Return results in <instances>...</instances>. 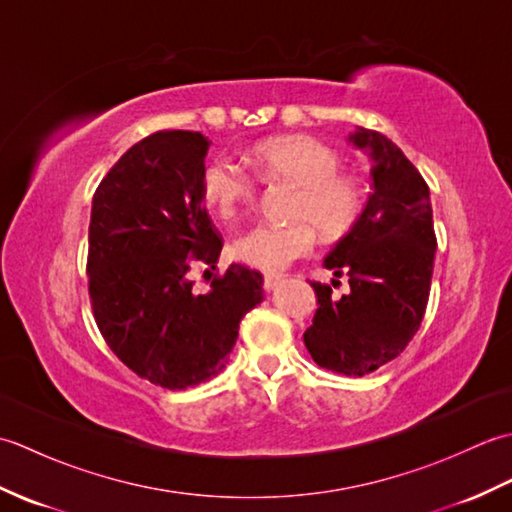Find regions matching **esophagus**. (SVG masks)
Wrapping results in <instances>:
<instances>
[{
	"instance_id": "1",
	"label": "esophagus",
	"mask_w": 512,
	"mask_h": 512,
	"mask_svg": "<svg viewBox=\"0 0 512 512\" xmlns=\"http://www.w3.org/2000/svg\"><path fill=\"white\" fill-rule=\"evenodd\" d=\"M281 281H284V277L281 275H264V290H275Z\"/></svg>"
}]
</instances>
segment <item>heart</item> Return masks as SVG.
<instances>
[{"label":"heart","mask_w":512,"mask_h":512,"mask_svg":"<svg viewBox=\"0 0 512 512\" xmlns=\"http://www.w3.org/2000/svg\"><path fill=\"white\" fill-rule=\"evenodd\" d=\"M248 162L266 182L297 184L292 217L284 226H257L242 235L233 253L244 264L279 273L317 246V223L330 242L352 231L363 211L365 189L352 171L339 169V151L306 134L270 136L248 151ZM202 198L211 209L235 220L255 204V184L231 160H213L202 173Z\"/></svg>","instance_id":"b5f03b06"}]
</instances>
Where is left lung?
Masks as SVG:
<instances>
[{
  "label": "left lung",
  "instance_id": "1",
  "mask_svg": "<svg viewBox=\"0 0 512 512\" xmlns=\"http://www.w3.org/2000/svg\"><path fill=\"white\" fill-rule=\"evenodd\" d=\"M347 140L369 158V193L361 217L323 259L350 292L312 284L317 314L303 334L319 367L365 376L405 350L429 301L436 233L429 187L400 147L372 129L356 127ZM334 281V279H332Z\"/></svg>",
  "mask_w": 512,
  "mask_h": 512
}]
</instances>
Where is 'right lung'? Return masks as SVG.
Segmentation results:
<instances>
[{
    "instance_id": "obj_1",
    "label": "right lung",
    "mask_w": 512,
    "mask_h": 512,
    "mask_svg": "<svg viewBox=\"0 0 512 512\" xmlns=\"http://www.w3.org/2000/svg\"><path fill=\"white\" fill-rule=\"evenodd\" d=\"M211 140L156 132L127 149L103 178L90 217V297L110 350L165 389L211 380L228 363L239 321L264 299V277L233 264L195 295L193 264L222 253L202 198Z\"/></svg>"
}]
</instances>
